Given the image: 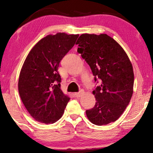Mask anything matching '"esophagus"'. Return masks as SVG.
Instances as JSON below:
<instances>
[{
	"mask_svg": "<svg viewBox=\"0 0 153 153\" xmlns=\"http://www.w3.org/2000/svg\"><path fill=\"white\" fill-rule=\"evenodd\" d=\"M83 91H81V92H79V93H74V95H75V97H81V95H83Z\"/></svg>",
	"mask_w": 153,
	"mask_h": 153,
	"instance_id": "1",
	"label": "esophagus"
}]
</instances>
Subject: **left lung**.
Masks as SVG:
<instances>
[{
	"instance_id": "obj_1",
	"label": "left lung",
	"mask_w": 153,
	"mask_h": 153,
	"mask_svg": "<svg viewBox=\"0 0 153 153\" xmlns=\"http://www.w3.org/2000/svg\"><path fill=\"white\" fill-rule=\"evenodd\" d=\"M77 51L91 67L101 85L93 91L96 102L86 110L87 118L93 124L115 122L124 112L133 94L134 71L123 47L106 34L84 33L76 41Z\"/></svg>"
}]
</instances>
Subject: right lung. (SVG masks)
Returning a JSON list of instances; mask_svg holds the SVG:
<instances>
[{"instance_id":"right-lung-1","label":"right lung","mask_w":153,"mask_h":153,"mask_svg":"<svg viewBox=\"0 0 153 153\" xmlns=\"http://www.w3.org/2000/svg\"><path fill=\"white\" fill-rule=\"evenodd\" d=\"M79 34L58 33L41 39L29 52L18 81L25 107L35 120L45 124L61 118L70 98L60 89V60L73 47Z\"/></svg>"}]
</instances>
